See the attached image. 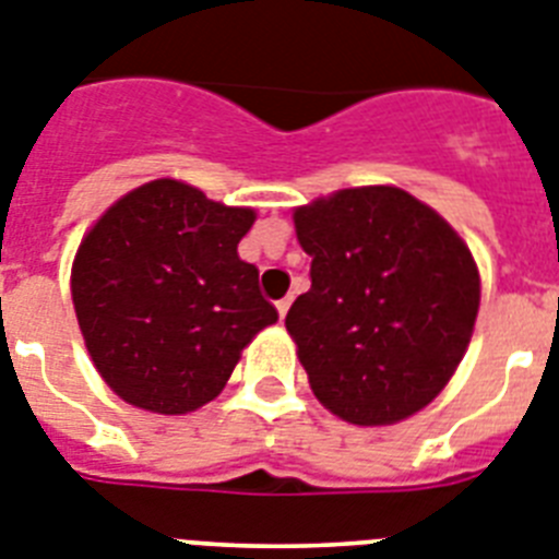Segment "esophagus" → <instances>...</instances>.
<instances>
[{"instance_id":"obj_1","label":"esophagus","mask_w":559,"mask_h":559,"mask_svg":"<svg viewBox=\"0 0 559 559\" xmlns=\"http://www.w3.org/2000/svg\"><path fill=\"white\" fill-rule=\"evenodd\" d=\"M289 304H293V298H281V301L275 304V307H278V318H281V321H284V318H287Z\"/></svg>"}]
</instances>
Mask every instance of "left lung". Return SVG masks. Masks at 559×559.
<instances>
[{
  "instance_id": "obj_1",
  "label": "left lung",
  "mask_w": 559,
  "mask_h": 559,
  "mask_svg": "<svg viewBox=\"0 0 559 559\" xmlns=\"http://www.w3.org/2000/svg\"><path fill=\"white\" fill-rule=\"evenodd\" d=\"M312 255L287 332L318 401L386 426L440 395L472 341L480 275L463 238L397 187H355L293 215Z\"/></svg>"
}]
</instances>
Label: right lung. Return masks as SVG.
Instances as JSON below:
<instances>
[{"instance_id": "1", "label": "right lung", "mask_w": 559, "mask_h": 559, "mask_svg": "<svg viewBox=\"0 0 559 559\" xmlns=\"http://www.w3.org/2000/svg\"><path fill=\"white\" fill-rule=\"evenodd\" d=\"M255 213L185 181L135 187L84 236L70 272L79 330L107 386L139 409L187 415L229 381L278 312L238 258Z\"/></svg>"}]
</instances>
